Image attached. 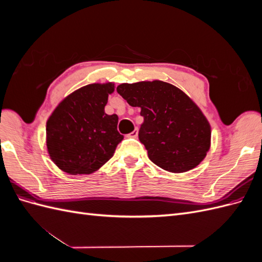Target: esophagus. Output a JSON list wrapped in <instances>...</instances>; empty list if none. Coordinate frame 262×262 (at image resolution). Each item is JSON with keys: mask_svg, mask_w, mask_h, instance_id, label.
I'll return each instance as SVG.
<instances>
[{"mask_svg": "<svg viewBox=\"0 0 262 262\" xmlns=\"http://www.w3.org/2000/svg\"><path fill=\"white\" fill-rule=\"evenodd\" d=\"M138 134H139V130H138V129H134V130L129 134V137H130V138H138Z\"/></svg>", "mask_w": 262, "mask_h": 262, "instance_id": "esophagus-1", "label": "esophagus"}]
</instances>
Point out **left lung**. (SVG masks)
I'll use <instances>...</instances> for the list:
<instances>
[{
    "label": "left lung",
    "mask_w": 262,
    "mask_h": 262,
    "mask_svg": "<svg viewBox=\"0 0 262 262\" xmlns=\"http://www.w3.org/2000/svg\"><path fill=\"white\" fill-rule=\"evenodd\" d=\"M117 92L144 118L139 139L158 167L169 172L195 168L211 146V125L201 109L175 85L160 80L122 83Z\"/></svg>",
    "instance_id": "1"
}]
</instances>
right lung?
Listing matches in <instances>:
<instances>
[{"label":"right lung","mask_w":262,"mask_h":262,"mask_svg":"<svg viewBox=\"0 0 262 262\" xmlns=\"http://www.w3.org/2000/svg\"><path fill=\"white\" fill-rule=\"evenodd\" d=\"M115 83H93L63 98L47 120L46 144L52 162L70 175H90L115 154L123 139L118 116L107 115Z\"/></svg>","instance_id":"add662e5"}]
</instances>
